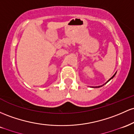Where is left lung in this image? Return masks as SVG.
Returning <instances> with one entry per match:
<instances>
[{
  "mask_svg": "<svg viewBox=\"0 0 134 134\" xmlns=\"http://www.w3.org/2000/svg\"><path fill=\"white\" fill-rule=\"evenodd\" d=\"M116 73H116H115V74H114V75H113V76L111 78H110V79H109V80H108L107 81V82H106V83H105L104 84H106V83H108V82H109V80H111V79H113V77H114V76H115ZM104 84H103V85H100V86H96V87H92V88H99V87H100L103 86V85H104Z\"/></svg>",
  "mask_w": 134,
  "mask_h": 134,
  "instance_id": "obj_1",
  "label": "left lung"
}]
</instances>
